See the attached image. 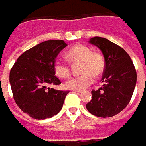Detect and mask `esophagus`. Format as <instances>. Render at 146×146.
<instances>
[{
    "label": "esophagus",
    "mask_w": 146,
    "mask_h": 146,
    "mask_svg": "<svg viewBox=\"0 0 146 146\" xmlns=\"http://www.w3.org/2000/svg\"><path fill=\"white\" fill-rule=\"evenodd\" d=\"M74 92H76V93H79V94H80V93H82L81 91H80V90H74Z\"/></svg>",
    "instance_id": "obj_1"
}]
</instances>
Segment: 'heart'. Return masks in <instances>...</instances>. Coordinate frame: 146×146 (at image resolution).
Listing matches in <instances>:
<instances>
[{
	"label": "heart",
	"mask_w": 146,
	"mask_h": 146,
	"mask_svg": "<svg viewBox=\"0 0 146 146\" xmlns=\"http://www.w3.org/2000/svg\"><path fill=\"white\" fill-rule=\"evenodd\" d=\"M66 58L71 62H81V72L66 83L65 86L69 89L83 90L90 86L94 81V77L102 74L105 62L102 56L98 53L92 52V49L84 44H77L66 52ZM54 73L61 79H66L70 76V67L68 64L61 60H56L54 63Z\"/></svg>",
	"instance_id": "heart-1"
}]
</instances>
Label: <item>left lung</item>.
<instances>
[{"label": "left lung", "instance_id": "left-lung-1", "mask_svg": "<svg viewBox=\"0 0 146 146\" xmlns=\"http://www.w3.org/2000/svg\"><path fill=\"white\" fill-rule=\"evenodd\" d=\"M88 43L103 54L105 70L102 87L92 91L86 108L92 115L107 118L118 115L129 103L137 84V72L130 56L123 48L102 37L91 38Z\"/></svg>", "mask_w": 146, "mask_h": 146}]
</instances>
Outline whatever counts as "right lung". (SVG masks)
Here are the masks:
<instances>
[{"instance_id":"right-lung-1","label":"right lung","mask_w":146,"mask_h":146,"mask_svg":"<svg viewBox=\"0 0 146 146\" xmlns=\"http://www.w3.org/2000/svg\"><path fill=\"white\" fill-rule=\"evenodd\" d=\"M67 44L64 40H47L23 53L9 73V83L16 104L23 112L35 119H45L58 115L69 91L57 90L48 85H59L54 63Z\"/></svg>"}]
</instances>
